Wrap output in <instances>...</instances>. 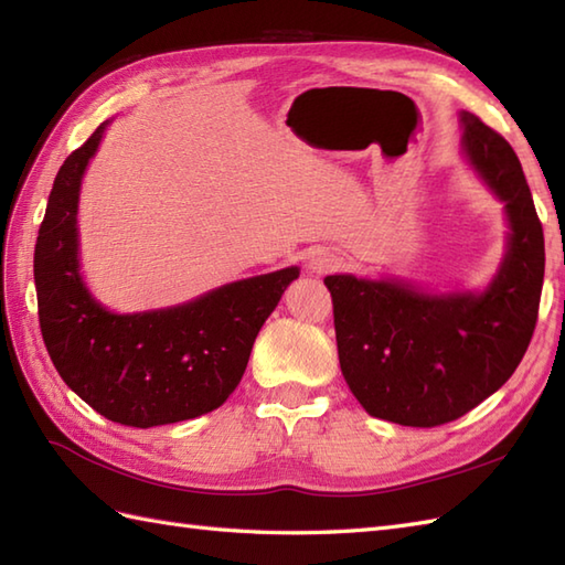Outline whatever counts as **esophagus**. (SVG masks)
I'll use <instances>...</instances> for the list:
<instances>
[{
    "label": "esophagus",
    "instance_id": "1",
    "mask_svg": "<svg viewBox=\"0 0 565 565\" xmlns=\"http://www.w3.org/2000/svg\"><path fill=\"white\" fill-rule=\"evenodd\" d=\"M338 267H340V257L332 255V252H328V249H318L308 259V269L313 274H328Z\"/></svg>",
    "mask_w": 565,
    "mask_h": 565
}]
</instances>
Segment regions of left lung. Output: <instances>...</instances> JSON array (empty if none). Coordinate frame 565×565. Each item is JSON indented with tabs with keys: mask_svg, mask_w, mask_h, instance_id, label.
Masks as SVG:
<instances>
[{
	"mask_svg": "<svg viewBox=\"0 0 565 565\" xmlns=\"http://www.w3.org/2000/svg\"><path fill=\"white\" fill-rule=\"evenodd\" d=\"M463 154L505 201L508 255L483 294H423L401 281L326 276L347 386L364 411L437 427L505 383L530 347L544 284V231L510 142L463 111Z\"/></svg>",
	"mask_w": 565,
	"mask_h": 565,
	"instance_id": "left-lung-1",
	"label": "left lung"
}]
</instances>
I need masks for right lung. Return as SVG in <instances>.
Here are the masks:
<instances>
[{
  "instance_id": "right-lung-1",
  "label": "right lung",
  "mask_w": 565,
  "mask_h": 565,
  "mask_svg": "<svg viewBox=\"0 0 565 565\" xmlns=\"http://www.w3.org/2000/svg\"><path fill=\"white\" fill-rule=\"evenodd\" d=\"M104 128L70 154L47 196L33 252L43 342L67 386L111 423L140 429L182 423L221 407L237 388L257 332L298 267L150 313L106 310L84 286L77 259L79 184Z\"/></svg>"
}]
</instances>
